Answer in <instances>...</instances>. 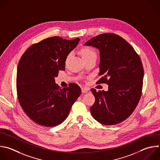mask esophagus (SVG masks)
I'll return each instance as SVG.
<instances>
[{
	"label": "esophagus",
	"instance_id": "esophagus-1",
	"mask_svg": "<svg viewBox=\"0 0 160 160\" xmlns=\"http://www.w3.org/2000/svg\"><path fill=\"white\" fill-rule=\"evenodd\" d=\"M88 89L86 87H82V93H87L88 92Z\"/></svg>",
	"mask_w": 160,
	"mask_h": 160
}]
</instances>
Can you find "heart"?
Instances as JSON below:
<instances>
[{"mask_svg": "<svg viewBox=\"0 0 160 160\" xmlns=\"http://www.w3.org/2000/svg\"><path fill=\"white\" fill-rule=\"evenodd\" d=\"M80 53L82 55L83 59L85 60L91 59V58H97V53L94 49L90 47H83L80 50ZM70 55H68L66 58V62L68 61V58H70Z\"/></svg>", "mask_w": 160, "mask_h": 160, "instance_id": "b5f03b06", "label": "heart"}]
</instances>
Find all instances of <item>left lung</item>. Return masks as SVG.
<instances>
[{"label":"left lung","mask_w":160,"mask_h":160,"mask_svg":"<svg viewBox=\"0 0 160 160\" xmlns=\"http://www.w3.org/2000/svg\"><path fill=\"white\" fill-rule=\"evenodd\" d=\"M99 49L100 62L97 83H106L108 91L92 88L95 100L90 108L93 118L104 125H115L128 118L140 100L144 69L132 46L120 36L105 33L85 43Z\"/></svg>","instance_id":"left-lung-1"}]
</instances>
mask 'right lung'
<instances>
[{
    "label": "right lung",
    "instance_id": "right-lung-1",
    "mask_svg": "<svg viewBox=\"0 0 160 160\" xmlns=\"http://www.w3.org/2000/svg\"><path fill=\"white\" fill-rule=\"evenodd\" d=\"M79 41L46 38L31 45L19 62L16 88L19 103L27 116L41 126L62 123L81 94L77 84L62 89L55 80L60 70H65L66 58Z\"/></svg>",
    "mask_w": 160,
    "mask_h": 160
}]
</instances>
